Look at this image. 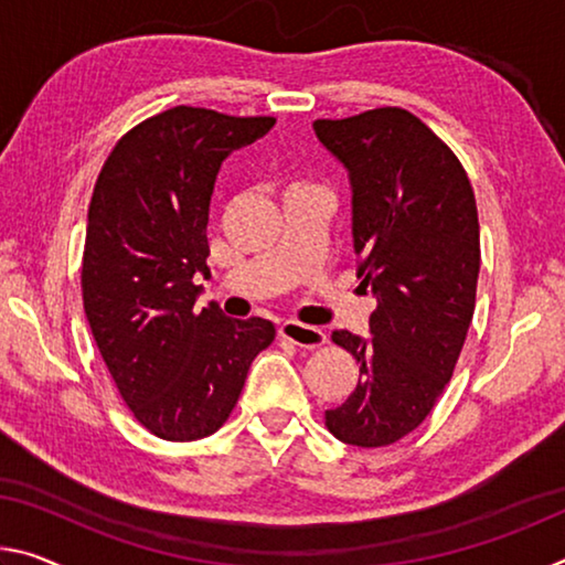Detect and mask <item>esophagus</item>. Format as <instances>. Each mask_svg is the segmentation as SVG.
Wrapping results in <instances>:
<instances>
[{"mask_svg": "<svg viewBox=\"0 0 565 565\" xmlns=\"http://www.w3.org/2000/svg\"><path fill=\"white\" fill-rule=\"evenodd\" d=\"M279 337L286 342L297 344L299 349H317L327 342V331L319 327L299 324V321H284L279 327Z\"/></svg>", "mask_w": 565, "mask_h": 565, "instance_id": "34e87169", "label": "esophagus"}]
</instances>
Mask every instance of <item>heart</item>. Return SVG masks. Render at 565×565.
Listing matches in <instances>:
<instances>
[{
  "instance_id": "obj_1",
  "label": "heart",
  "mask_w": 565,
  "mask_h": 565,
  "mask_svg": "<svg viewBox=\"0 0 565 565\" xmlns=\"http://www.w3.org/2000/svg\"><path fill=\"white\" fill-rule=\"evenodd\" d=\"M297 185H301V183H297Z\"/></svg>"
}]
</instances>
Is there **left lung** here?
<instances>
[{"label": "left lung", "instance_id": "left-lung-1", "mask_svg": "<svg viewBox=\"0 0 565 565\" xmlns=\"http://www.w3.org/2000/svg\"><path fill=\"white\" fill-rule=\"evenodd\" d=\"M315 132L349 173L356 279L377 299L372 339L331 334L360 382L324 419L337 440L384 447L423 425L458 364L480 271L476 193L458 156L402 107L315 120Z\"/></svg>", "mask_w": 565, "mask_h": 565}]
</instances>
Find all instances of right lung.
<instances>
[{"label":"right lung","instance_id":"1","mask_svg":"<svg viewBox=\"0 0 565 565\" xmlns=\"http://www.w3.org/2000/svg\"><path fill=\"white\" fill-rule=\"evenodd\" d=\"M178 105L125 132L97 175L87 211L83 303L95 344L138 423L191 443L234 412L268 319L195 309L211 276L209 205L221 163L274 128Z\"/></svg>","mask_w":565,"mask_h":565}]
</instances>
